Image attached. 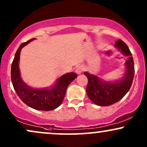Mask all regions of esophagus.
Returning <instances> with one entry per match:
<instances>
[{
    "instance_id": "esophagus-1",
    "label": "esophagus",
    "mask_w": 147,
    "mask_h": 147,
    "mask_svg": "<svg viewBox=\"0 0 147 147\" xmlns=\"http://www.w3.org/2000/svg\"><path fill=\"white\" fill-rule=\"evenodd\" d=\"M84 70V68L83 66H82V65H79V66L77 67V68H76L75 70V72L77 74H82L83 71Z\"/></svg>"
}]
</instances>
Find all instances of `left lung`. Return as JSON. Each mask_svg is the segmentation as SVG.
I'll return each mask as SVG.
<instances>
[{
  "label": "left lung",
  "instance_id": "left-lung-1",
  "mask_svg": "<svg viewBox=\"0 0 147 147\" xmlns=\"http://www.w3.org/2000/svg\"><path fill=\"white\" fill-rule=\"evenodd\" d=\"M115 46L119 48L124 55L129 57L125 63L127 70L121 80L114 83L105 82L97 76L84 72L88 78L87 95L90 100L97 105L106 106L117 102L127 93L132 85L135 73L132 54L127 45L121 39L116 41Z\"/></svg>",
  "mask_w": 147,
  "mask_h": 147
}]
</instances>
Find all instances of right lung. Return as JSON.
Here are the masks:
<instances>
[{"instance_id":"1","label":"right lung","mask_w":147,"mask_h":147,"mask_svg":"<svg viewBox=\"0 0 147 147\" xmlns=\"http://www.w3.org/2000/svg\"><path fill=\"white\" fill-rule=\"evenodd\" d=\"M34 39L35 38H32L22 43L15 54L14 59L11 63V82L16 94L26 105L36 110L52 111L61 104L65 97L67 87L77 77V75L75 72L63 75L58 79L55 87L50 90L34 89L26 85L20 77L18 68L20 53L21 49Z\"/></svg>"}]
</instances>
